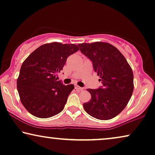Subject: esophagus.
I'll return each mask as SVG.
<instances>
[{
  "instance_id": "34e87169",
  "label": "esophagus",
  "mask_w": 155,
  "mask_h": 155,
  "mask_svg": "<svg viewBox=\"0 0 155 155\" xmlns=\"http://www.w3.org/2000/svg\"><path fill=\"white\" fill-rule=\"evenodd\" d=\"M74 87H75V89H77V90H83V88H81V87H80V86H78V85H77V84H75Z\"/></svg>"
}]
</instances>
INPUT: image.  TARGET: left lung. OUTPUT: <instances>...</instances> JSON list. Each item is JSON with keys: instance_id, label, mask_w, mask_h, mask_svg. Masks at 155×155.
<instances>
[{"instance_id": "8db88e82", "label": "left lung", "mask_w": 155, "mask_h": 155, "mask_svg": "<svg viewBox=\"0 0 155 155\" xmlns=\"http://www.w3.org/2000/svg\"><path fill=\"white\" fill-rule=\"evenodd\" d=\"M80 51L93 63L102 86L87 89L91 98L84 104L86 112L100 120H108L120 113L131 97L134 74L121 52L104 42L78 44Z\"/></svg>"}]
</instances>
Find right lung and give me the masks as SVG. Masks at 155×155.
Returning a JSON list of instances; mask_svg holds the SVG:
<instances>
[{
	"instance_id": "1",
	"label": "right lung",
	"mask_w": 155,
	"mask_h": 155,
	"mask_svg": "<svg viewBox=\"0 0 155 155\" xmlns=\"http://www.w3.org/2000/svg\"><path fill=\"white\" fill-rule=\"evenodd\" d=\"M78 50L75 44L46 43L25 60L17 87L21 103L30 114L49 118L63 110L74 86H65L56 76L62 70L67 58Z\"/></svg>"
}]
</instances>
